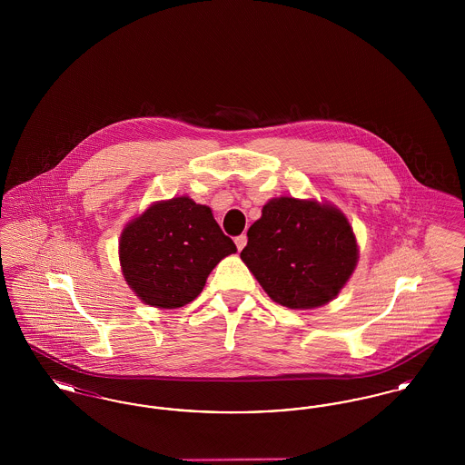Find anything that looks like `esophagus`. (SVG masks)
Returning <instances> with one entry per match:
<instances>
[{"mask_svg":"<svg viewBox=\"0 0 465 465\" xmlns=\"http://www.w3.org/2000/svg\"><path fill=\"white\" fill-rule=\"evenodd\" d=\"M235 243H237V249L239 251H242L243 247H245V243H247V237L245 235H239V237H235Z\"/></svg>","mask_w":465,"mask_h":465,"instance_id":"obj_1","label":"esophagus"}]
</instances>
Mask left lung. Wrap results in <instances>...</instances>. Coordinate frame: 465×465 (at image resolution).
I'll use <instances>...</instances> for the list:
<instances>
[{"instance_id": "obj_1", "label": "left lung", "mask_w": 465, "mask_h": 465, "mask_svg": "<svg viewBox=\"0 0 465 465\" xmlns=\"http://www.w3.org/2000/svg\"><path fill=\"white\" fill-rule=\"evenodd\" d=\"M241 258L273 302L315 309L332 300L352 275L357 243L338 209L281 197L270 200L249 228Z\"/></svg>"}]
</instances>
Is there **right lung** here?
Instances as JSON below:
<instances>
[{
	"label": "right lung",
	"instance_id": "right-lung-1",
	"mask_svg": "<svg viewBox=\"0 0 465 465\" xmlns=\"http://www.w3.org/2000/svg\"><path fill=\"white\" fill-rule=\"evenodd\" d=\"M235 251L207 205L177 197L152 205L125 226L120 263L144 303L177 309L195 300L213 268Z\"/></svg>",
	"mask_w": 465,
	"mask_h": 465
}]
</instances>
